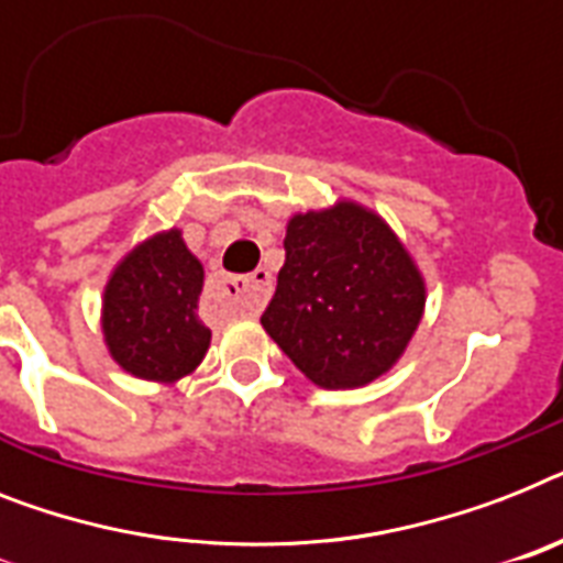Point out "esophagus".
<instances>
[{
    "label": "esophagus",
    "instance_id": "34e87169",
    "mask_svg": "<svg viewBox=\"0 0 563 563\" xmlns=\"http://www.w3.org/2000/svg\"><path fill=\"white\" fill-rule=\"evenodd\" d=\"M217 291L222 300L234 306L236 312L254 314L266 306L268 295H272V272L268 268H257L249 277H222Z\"/></svg>",
    "mask_w": 563,
    "mask_h": 563
}]
</instances>
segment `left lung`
Instances as JSON below:
<instances>
[{"label":"left lung","mask_w":563,"mask_h":563,"mask_svg":"<svg viewBox=\"0 0 563 563\" xmlns=\"http://www.w3.org/2000/svg\"><path fill=\"white\" fill-rule=\"evenodd\" d=\"M286 263L260 323L323 390H355L396 367L422 323L424 277L367 205L291 213Z\"/></svg>","instance_id":"8db88e82"}]
</instances>
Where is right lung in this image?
<instances>
[{"label":"right lung","mask_w":563,"mask_h":563,"mask_svg":"<svg viewBox=\"0 0 563 563\" xmlns=\"http://www.w3.org/2000/svg\"><path fill=\"white\" fill-rule=\"evenodd\" d=\"M205 268L181 228L141 240L115 263L103 286L100 332L123 373L158 385L190 376L210 346L199 321Z\"/></svg>","instance_id":"obj_1"}]
</instances>
